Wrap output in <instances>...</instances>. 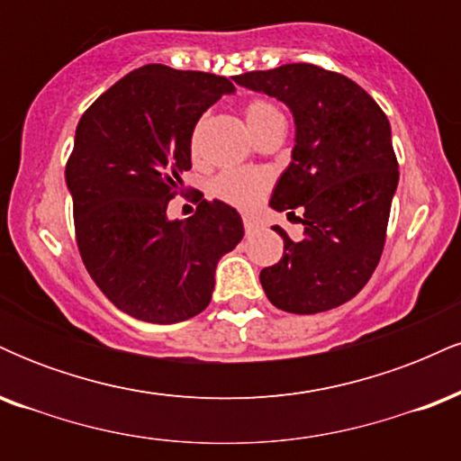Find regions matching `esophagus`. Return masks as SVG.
I'll list each match as a JSON object with an SVG mask.
<instances>
[{"instance_id": "esophagus-1", "label": "esophagus", "mask_w": 461, "mask_h": 461, "mask_svg": "<svg viewBox=\"0 0 461 461\" xmlns=\"http://www.w3.org/2000/svg\"><path fill=\"white\" fill-rule=\"evenodd\" d=\"M242 223H245V231H247V234H251V231H256L258 225H260L256 219H253V216H245V219H242Z\"/></svg>"}]
</instances>
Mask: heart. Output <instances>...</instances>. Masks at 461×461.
<instances>
[{
	"label": "heart",
	"instance_id": "heart-1",
	"mask_svg": "<svg viewBox=\"0 0 461 461\" xmlns=\"http://www.w3.org/2000/svg\"><path fill=\"white\" fill-rule=\"evenodd\" d=\"M245 119L249 130L256 134V131L267 128L273 121L284 119V116L271 102L253 99L245 105ZM197 142L199 125L190 136V151L193 153H197ZM268 188H271V176L264 171H223L212 179V186H210L214 197L240 210H253L256 205H260L262 199L267 197Z\"/></svg>",
	"mask_w": 461,
	"mask_h": 461
}]
</instances>
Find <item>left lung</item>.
Returning a JSON list of instances; mask_svg holds the SVG:
<instances>
[{"label": "left lung", "mask_w": 461, "mask_h": 461, "mask_svg": "<svg viewBox=\"0 0 461 461\" xmlns=\"http://www.w3.org/2000/svg\"><path fill=\"white\" fill-rule=\"evenodd\" d=\"M236 84L277 97L294 116L293 162L271 208L303 210V236L284 238V256L262 268L275 308L316 314L353 299L382 258L399 184L388 116L353 79L308 62L249 71Z\"/></svg>", "instance_id": "1"}]
</instances>
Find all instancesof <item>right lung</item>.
Segmentation results:
<instances>
[{
  "label": "right lung",
  "mask_w": 461,
  "mask_h": 461,
  "mask_svg": "<svg viewBox=\"0 0 461 461\" xmlns=\"http://www.w3.org/2000/svg\"><path fill=\"white\" fill-rule=\"evenodd\" d=\"M236 86L223 76L145 65L79 119L67 188L84 267L125 314L179 322L208 308L216 264L245 236L240 214L197 194V212L167 216L190 164L199 116Z\"/></svg>",
  "instance_id": "right-lung-1"
}]
</instances>
